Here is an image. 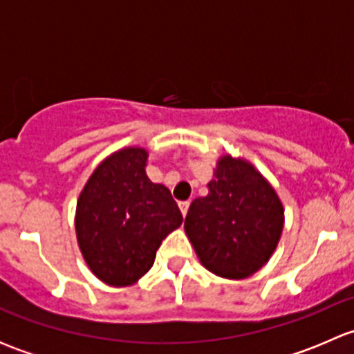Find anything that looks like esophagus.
<instances>
[{"mask_svg":"<svg viewBox=\"0 0 354 354\" xmlns=\"http://www.w3.org/2000/svg\"><path fill=\"white\" fill-rule=\"evenodd\" d=\"M188 207H190V202H180V210H181V214H183V217L187 216Z\"/></svg>","mask_w":354,"mask_h":354,"instance_id":"esophagus-1","label":"esophagus"}]
</instances>
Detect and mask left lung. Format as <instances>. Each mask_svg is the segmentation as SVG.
<instances>
[{"label": "left lung", "instance_id": "obj_1", "mask_svg": "<svg viewBox=\"0 0 354 354\" xmlns=\"http://www.w3.org/2000/svg\"><path fill=\"white\" fill-rule=\"evenodd\" d=\"M207 188L185 219L200 263L224 279L253 276L283 234L284 207L276 188L248 159L231 154L217 159Z\"/></svg>", "mask_w": 354, "mask_h": 354}]
</instances>
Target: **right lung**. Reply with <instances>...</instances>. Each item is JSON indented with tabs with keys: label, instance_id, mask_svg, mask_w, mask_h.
<instances>
[{
	"label": "right lung",
	"instance_id": "right-lung-1",
	"mask_svg": "<svg viewBox=\"0 0 354 354\" xmlns=\"http://www.w3.org/2000/svg\"><path fill=\"white\" fill-rule=\"evenodd\" d=\"M147 160V149H120L97 164L78 195V248L108 286L127 288L144 277L164 238L183 223L171 192L149 180Z\"/></svg>",
	"mask_w": 354,
	"mask_h": 354
}]
</instances>
